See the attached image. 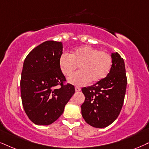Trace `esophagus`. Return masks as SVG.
Here are the masks:
<instances>
[{
    "label": "esophagus",
    "mask_w": 149,
    "mask_h": 149,
    "mask_svg": "<svg viewBox=\"0 0 149 149\" xmlns=\"http://www.w3.org/2000/svg\"><path fill=\"white\" fill-rule=\"evenodd\" d=\"M75 91L79 92V91H81V88L79 87H77V86H76V87H75Z\"/></svg>",
    "instance_id": "obj_1"
}]
</instances>
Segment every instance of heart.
Wrapping results in <instances>:
<instances>
[{
  "label": "heart",
  "mask_w": 149,
  "mask_h": 149,
  "mask_svg": "<svg viewBox=\"0 0 149 149\" xmlns=\"http://www.w3.org/2000/svg\"><path fill=\"white\" fill-rule=\"evenodd\" d=\"M111 54L106 51H99L89 45L79 47L71 54L63 53L59 58L62 73L69 77L79 65L80 72L71 76L68 81L76 86H84L91 80L98 82L105 78L112 65Z\"/></svg>",
  "instance_id": "heart-1"
}]
</instances>
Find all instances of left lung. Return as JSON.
Returning a JSON list of instances; mask_svg holds the SVG:
<instances>
[{"instance_id": "obj_1", "label": "left lung", "mask_w": 149, "mask_h": 149, "mask_svg": "<svg viewBox=\"0 0 149 149\" xmlns=\"http://www.w3.org/2000/svg\"><path fill=\"white\" fill-rule=\"evenodd\" d=\"M112 65L105 78L94 85L82 88L85 101L81 115L86 123L102 128L111 124L122 110L126 94L127 79L124 59L112 52Z\"/></svg>"}]
</instances>
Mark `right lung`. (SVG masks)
<instances>
[{
  "instance_id": "add662e5",
  "label": "right lung",
  "mask_w": 149,
  "mask_h": 149,
  "mask_svg": "<svg viewBox=\"0 0 149 149\" xmlns=\"http://www.w3.org/2000/svg\"><path fill=\"white\" fill-rule=\"evenodd\" d=\"M61 42L47 41L32 49L24 61L21 79L22 104L27 117L36 125L52 124L62 115L74 93L59 67ZM60 85V89L55 86Z\"/></svg>"
}]
</instances>
